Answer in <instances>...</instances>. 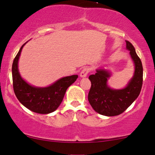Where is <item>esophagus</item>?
I'll use <instances>...</instances> for the list:
<instances>
[{
	"mask_svg": "<svg viewBox=\"0 0 155 155\" xmlns=\"http://www.w3.org/2000/svg\"><path fill=\"white\" fill-rule=\"evenodd\" d=\"M89 73V69L88 68H84L82 69V71H81V73L80 74V78H86L87 76V74Z\"/></svg>",
	"mask_w": 155,
	"mask_h": 155,
	"instance_id": "esophagus-1",
	"label": "esophagus"
}]
</instances>
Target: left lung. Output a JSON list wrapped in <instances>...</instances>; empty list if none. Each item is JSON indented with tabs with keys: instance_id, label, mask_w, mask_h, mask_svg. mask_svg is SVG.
Listing matches in <instances>:
<instances>
[{
	"instance_id": "8db88e82",
	"label": "left lung",
	"mask_w": 155,
	"mask_h": 155,
	"mask_svg": "<svg viewBox=\"0 0 155 155\" xmlns=\"http://www.w3.org/2000/svg\"><path fill=\"white\" fill-rule=\"evenodd\" d=\"M126 42V49L134 64V73L128 83L121 89H114L109 85L111 73L107 67H99L97 73L89 79L92 86L88 94V101L93 109L101 115L114 116L119 115L139 96L143 85V68L140 59L131 43Z\"/></svg>"
}]
</instances>
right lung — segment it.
<instances>
[{
	"label": "right lung",
	"instance_id": "1",
	"mask_svg": "<svg viewBox=\"0 0 155 155\" xmlns=\"http://www.w3.org/2000/svg\"><path fill=\"white\" fill-rule=\"evenodd\" d=\"M25 43L15 58L12 66L13 90L17 98L30 111L47 114L54 112L62 102L67 89L75 82L78 75L61 78L46 87H36L23 79L18 69V62Z\"/></svg>",
	"mask_w": 155,
	"mask_h": 155
}]
</instances>
